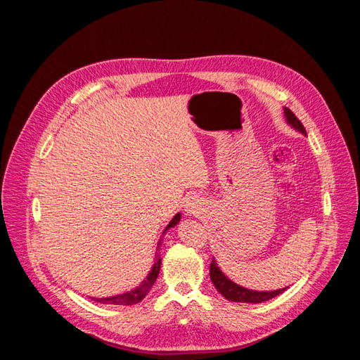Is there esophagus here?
<instances>
[{
  "mask_svg": "<svg viewBox=\"0 0 360 360\" xmlns=\"http://www.w3.org/2000/svg\"><path fill=\"white\" fill-rule=\"evenodd\" d=\"M197 210H198V209H197V205H195V202L191 201V202L186 204V212H188V213H197Z\"/></svg>",
  "mask_w": 360,
  "mask_h": 360,
  "instance_id": "1",
  "label": "esophagus"
}]
</instances>
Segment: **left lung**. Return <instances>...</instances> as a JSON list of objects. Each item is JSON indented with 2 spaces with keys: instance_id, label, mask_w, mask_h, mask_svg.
I'll list each match as a JSON object with an SVG mask.
<instances>
[{
  "instance_id": "left-lung-1",
  "label": "left lung",
  "mask_w": 360,
  "mask_h": 360,
  "mask_svg": "<svg viewBox=\"0 0 360 360\" xmlns=\"http://www.w3.org/2000/svg\"><path fill=\"white\" fill-rule=\"evenodd\" d=\"M284 114H285V120L287 123L294 127L299 132H302L303 135H307V130H304L303 124L300 123V120L292 114V111H290L288 108H284ZM210 279L213 282V285L216 287V290L219 291L222 296L231 302H242V303H261L274 299L282 291H285L287 288H281V290H275V291H255V290H248L243 288L240 285H237L236 282H233L231 279H228L222 270L217 267L216 259H212L210 264Z\"/></svg>"
}]
</instances>
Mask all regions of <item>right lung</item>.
<instances>
[{"mask_svg":"<svg viewBox=\"0 0 360 360\" xmlns=\"http://www.w3.org/2000/svg\"><path fill=\"white\" fill-rule=\"evenodd\" d=\"M181 214L177 213L176 216L172 217V221L168 224V226L165 228V231H168L171 226L177 225L179 221H180ZM165 231H163V234H165ZM160 245V243H159ZM160 263H162V258L158 255L156 259H155V264L153 267H151L150 274L147 275V278L141 282V284L130 290L127 292H123V294H117V296H110V297H101V299H96V297H91L94 302H101V303H105V304H123V307H130V304H135V303H139L141 300H143L147 292L151 290V287H153V284L158 279V275H159V270H160Z\"/></svg>","mask_w":360,"mask_h":360,"instance_id":"right-lung-1","label":"right lung"}]
</instances>
